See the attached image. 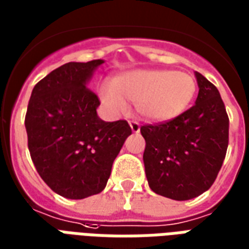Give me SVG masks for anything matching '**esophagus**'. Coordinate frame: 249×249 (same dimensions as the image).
Masks as SVG:
<instances>
[{"label": "esophagus", "mask_w": 249, "mask_h": 249, "mask_svg": "<svg viewBox=\"0 0 249 249\" xmlns=\"http://www.w3.org/2000/svg\"><path fill=\"white\" fill-rule=\"evenodd\" d=\"M130 127H131V131L135 132V134L141 131V126H139V123L135 122V121H130Z\"/></svg>", "instance_id": "obj_1"}]
</instances>
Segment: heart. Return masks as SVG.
<instances>
[{"label": "heart", "mask_w": 249, "mask_h": 249, "mask_svg": "<svg viewBox=\"0 0 249 249\" xmlns=\"http://www.w3.org/2000/svg\"><path fill=\"white\" fill-rule=\"evenodd\" d=\"M197 83L191 74L174 70H134L119 75L99 90L101 102L112 115L137 102L138 112L148 121L170 122L188 110L196 97Z\"/></svg>", "instance_id": "1"}]
</instances>
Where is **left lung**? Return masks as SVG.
Segmentation results:
<instances>
[{"label":"left lung","instance_id":"obj_1","mask_svg":"<svg viewBox=\"0 0 249 249\" xmlns=\"http://www.w3.org/2000/svg\"><path fill=\"white\" fill-rule=\"evenodd\" d=\"M199 94L180 117L141 127L143 162L152 191L174 200H190L213 184L226 158L230 121L220 94L195 71Z\"/></svg>","mask_w":249,"mask_h":249}]
</instances>
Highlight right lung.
I'll return each instance as SVG.
<instances>
[{"label": "right lung", "mask_w": 249, "mask_h": 249, "mask_svg": "<svg viewBox=\"0 0 249 249\" xmlns=\"http://www.w3.org/2000/svg\"><path fill=\"white\" fill-rule=\"evenodd\" d=\"M105 62H69L34 86L25 117L30 157L39 177L67 199L105 190L112 163L131 128L98 117V97L87 87Z\"/></svg>", "instance_id": "add662e5"}]
</instances>
